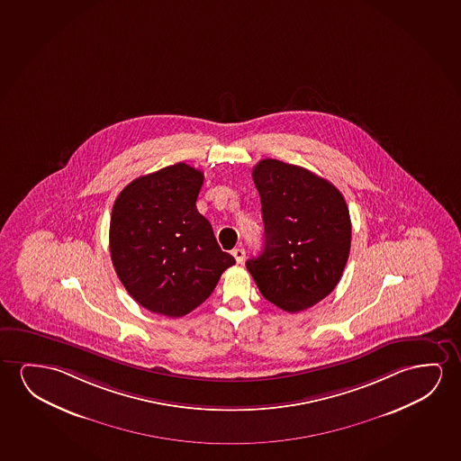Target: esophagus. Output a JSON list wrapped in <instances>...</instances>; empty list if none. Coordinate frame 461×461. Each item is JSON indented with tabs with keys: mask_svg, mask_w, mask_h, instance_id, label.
<instances>
[{
	"mask_svg": "<svg viewBox=\"0 0 461 461\" xmlns=\"http://www.w3.org/2000/svg\"><path fill=\"white\" fill-rule=\"evenodd\" d=\"M231 254H233L234 260H236V263H242V261H244V258H246V250H244V249H234Z\"/></svg>",
	"mask_w": 461,
	"mask_h": 461,
	"instance_id": "esophagus-1",
	"label": "esophagus"
}]
</instances>
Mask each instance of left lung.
<instances>
[{"mask_svg":"<svg viewBox=\"0 0 461 461\" xmlns=\"http://www.w3.org/2000/svg\"><path fill=\"white\" fill-rule=\"evenodd\" d=\"M265 249L246 261L261 294L287 312L333 292L348 263L352 223L339 190L304 167L265 158L252 171Z\"/></svg>","mask_w":461,"mask_h":461,"instance_id":"1","label":"left lung"}]
</instances>
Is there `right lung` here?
Segmentation results:
<instances>
[{
  "instance_id": "1",
  "label": "right lung",
  "mask_w": 461,
  "mask_h": 461,
  "mask_svg": "<svg viewBox=\"0 0 461 461\" xmlns=\"http://www.w3.org/2000/svg\"><path fill=\"white\" fill-rule=\"evenodd\" d=\"M203 180L200 169L176 163L130 182L113 203V269L131 298L155 314L192 312L236 263L196 209Z\"/></svg>"
}]
</instances>
